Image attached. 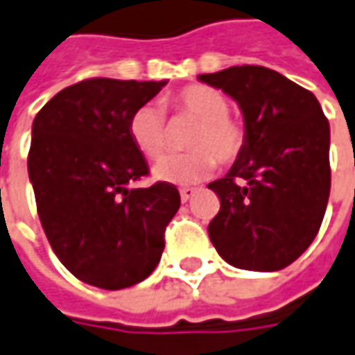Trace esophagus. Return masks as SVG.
<instances>
[{
    "label": "esophagus",
    "instance_id": "1",
    "mask_svg": "<svg viewBox=\"0 0 355 355\" xmlns=\"http://www.w3.org/2000/svg\"><path fill=\"white\" fill-rule=\"evenodd\" d=\"M194 194H196V189H193V187H184V189H180V200L187 202V200L193 198Z\"/></svg>",
    "mask_w": 355,
    "mask_h": 355
}]
</instances>
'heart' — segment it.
Returning a JSON list of instances; mask_svg holds the SVG:
<instances>
[{"mask_svg":"<svg viewBox=\"0 0 355 355\" xmlns=\"http://www.w3.org/2000/svg\"><path fill=\"white\" fill-rule=\"evenodd\" d=\"M177 113L196 121L189 135L184 155H173L155 164L153 177L171 184H194L210 175L216 161L230 164L246 147V129L239 119L228 115V99L218 89L208 85H189L166 99ZM129 137L143 157L150 161L162 157L168 145L166 121L159 107L143 105L129 119Z\"/></svg>","mask_w":355,"mask_h":355,"instance_id":"b5f03b06","label":"heart"}]
</instances>
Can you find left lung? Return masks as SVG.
Instances as JSON below:
<instances>
[{"label":"left lung","instance_id":"obj_1","mask_svg":"<svg viewBox=\"0 0 355 355\" xmlns=\"http://www.w3.org/2000/svg\"><path fill=\"white\" fill-rule=\"evenodd\" d=\"M239 103L246 147L208 184L220 210L208 224L216 252L256 272L286 268L316 239L330 196V125L308 89L260 65L198 75Z\"/></svg>","mask_w":355,"mask_h":355}]
</instances>
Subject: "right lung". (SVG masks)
Segmentation results:
<instances>
[{
	"label": "right lung",
	"instance_id": "add662e5",
	"mask_svg": "<svg viewBox=\"0 0 355 355\" xmlns=\"http://www.w3.org/2000/svg\"><path fill=\"white\" fill-rule=\"evenodd\" d=\"M164 85L85 79L35 115L27 171L39 220L61 264L85 284L129 288L161 260L180 194L171 182L129 189L148 164L127 127Z\"/></svg>",
	"mask_w": 355,
	"mask_h": 355
}]
</instances>
